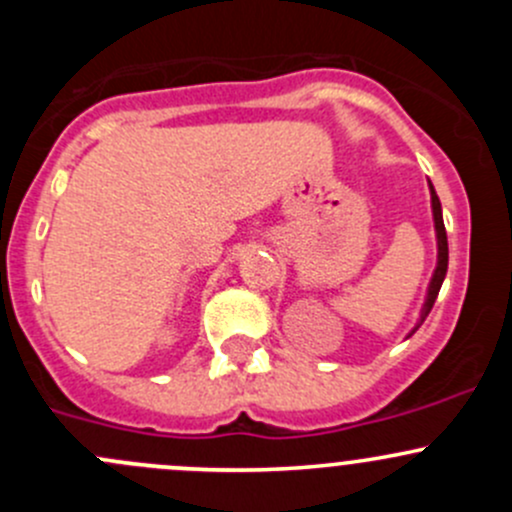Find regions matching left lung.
<instances>
[{"mask_svg":"<svg viewBox=\"0 0 512 512\" xmlns=\"http://www.w3.org/2000/svg\"><path fill=\"white\" fill-rule=\"evenodd\" d=\"M428 190H431V213H433V227H436V247H438V257H436V270H433L431 282H428L426 289V299H423L421 314H418L416 327L411 329L409 337H414V332L423 324V319L428 317V312L433 309V302H436L438 292H441L443 280H446L448 272V237H446V225H443V213H441V200H438L436 190H433L431 180H428ZM406 337V339H409Z\"/></svg>","mask_w":512,"mask_h":512,"instance_id":"left-lung-1","label":"left lung"}]
</instances>
